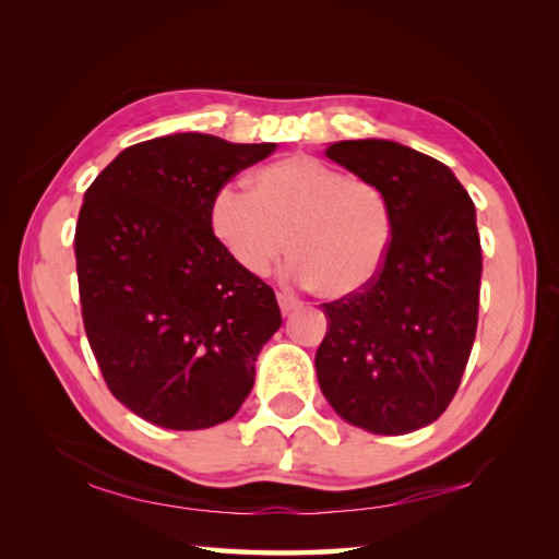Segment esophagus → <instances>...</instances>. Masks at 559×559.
I'll return each instance as SVG.
<instances>
[{
	"instance_id": "34e87169",
	"label": "esophagus",
	"mask_w": 559,
	"mask_h": 559,
	"mask_svg": "<svg viewBox=\"0 0 559 559\" xmlns=\"http://www.w3.org/2000/svg\"><path fill=\"white\" fill-rule=\"evenodd\" d=\"M276 298H278V307H281L283 314H290V312H295L302 305L298 298H293L290 293H278Z\"/></svg>"
}]
</instances>
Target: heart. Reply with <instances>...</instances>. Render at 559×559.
Here are the masks:
<instances>
[{
	"label": "heart",
	"instance_id": "heart-1",
	"mask_svg": "<svg viewBox=\"0 0 559 559\" xmlns=\"http://www.w3.org/2000/svg\"><path fill=\"white\" fill-rule=\"evenodd\" d=\"M211 228L245 271L264 276L286 254L290 276L319 298L341 300L379 276L394 240V211L365 177H348L312 156H288L257 170L249 189L223 187Z\"/></svg>",
	"mask_w": 559,
	"mask_h": 559
}]
</instances>
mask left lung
<instances>
[{"instance_id":"1","label":"left lung","mask_w":559,"mask_h":559,"mask_svg":"<svg viewBox=\"0 0 559 559\" xmlns=\"http://www.w3.org/2000/svg\"><path fill=\"white\" fill-rule=\"evenodd\" d=\"M326 156L382 189L394 240L370 286L322 305L319 386L350 425L406 435L447 411L476 341V206L444 163L394 141H338Z\"/></svg>"}]
</instances>
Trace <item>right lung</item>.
I'll return each instance as SVG.
<instances>
[{
  "label": "right lung",
  "mask_w": 559,
  "mask_h": 559,
  "mask_svg": "<svg viewBox=\"0 0 559 559\" xmlns=\"http://www.w3.org/2000/svg\"><path fill=\"white\" fill-rule=\"evenodd\" d=\"M276 144L173 134L124 148L86 189L74 252L83 329L105 384L168 430L230 420L281 326L273 288L211 228V201Z\"/></svg>",
  "instance_id": "obj_1"
}]
</instances>
